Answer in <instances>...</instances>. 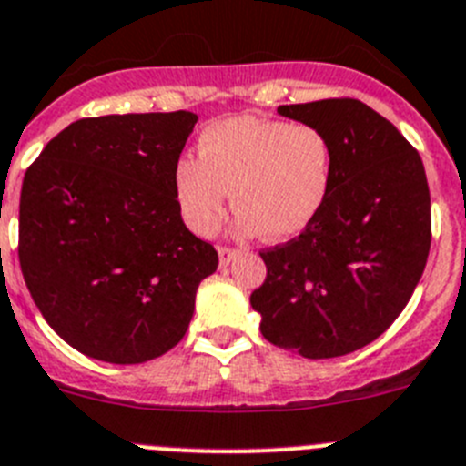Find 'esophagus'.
I'll list each match as a JSON object with an SVG mask.
<instances>
[{
  "mask_svg": "<svg viewBox=\"0 0 466 466\" xmlns=\"http://www.w3.org/2000/svg\"><path fill=\"white\" fill-rule=\"evenodd\" d=\"M241 255V252L238 250H234V248H218V257H220V266H228V264H232L234 259H237V257Z\"/></svg>",
  "mask_w": 466,
  "mask_h": 466,
  "instance_id": "esophagus-1",
  "label": "esophagus"
}]
</instances>
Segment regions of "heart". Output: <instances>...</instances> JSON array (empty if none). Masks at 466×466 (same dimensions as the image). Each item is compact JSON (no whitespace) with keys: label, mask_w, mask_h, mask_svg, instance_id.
<instances>
[{"label":"heart","mask_w":466,"mask_h":466,"mask_svg":"<svg viewBox=\"0 0 466 466\" xmlns=\"http://www.w3.org/2000/svg\"><path fill=\"white\" fill-rule=\"evenodd\" d=\"M198 155L179 159L175 193L193 232L220 228L232 191L237 234L264 229L273 241L298 237L319 216L332 179V147L314 125L234 116L200 134Z\"/></svg>","instance_id":"b5f03b06"}]
</instances>
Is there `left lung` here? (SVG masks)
<instances>
[{
	"label": "left lung",
	"mask_w": 466,
	"mask_h": 466,
	"mask_svg": "<svg viewBox=\"0 0 466 466\" xmlns=\"http://www.w3.org/2000/svg\"><path fill=\"white\" fill-rule=\"evenodd\" d=\"M332 147L319 216L298 238L259 252L250 296L261 334L309 360L341 358L380 337L412 298L431 252V191L419 152L360 99L278 106Z\"/></svg>",
	"instance_id": "8db88e82"
}]
</instances>
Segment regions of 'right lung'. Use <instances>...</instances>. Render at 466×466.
Returning <instances> with one entry per match:
<instances>
[{"label":"right lung","mask_w":466,"mask_h":466,"mask_svg":"<svg viewBox=\"0 0 466 466\" xmlns=\"http://www.w3.org/2000/svg\"><path fill=\"white\" fill-rule=\"evenodd\" d=\"M196 123L191 111L76 120L26 170L22 275L54 332L88 358L141 364L168 353L218 268L175 193Z\"/></svg>","instance_id":"right-lung-1"}]
</instances>
